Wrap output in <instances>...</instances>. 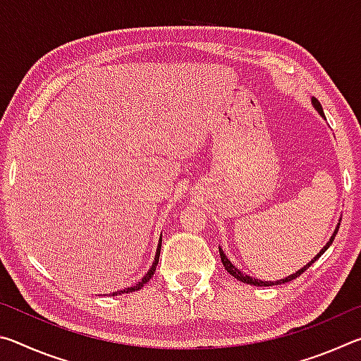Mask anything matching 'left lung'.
I'll use <instances>...</instances> for the list:
<instances>
[{"label": "left lung", "mask_w": 361, "mask_h": 361, "mask_svg": "<svg viewBox=\"0 0 361 361\" xmlns=\"http://www.w3.org/2000/svg\"><path fill=\"white\" fill-rule=\"evenodd\" d=\"M312 105H314V108L317 109V111L320 113L322 118L325 119V114H323V108H322V105H320V102L317 100V99H314V97H312ZM339 226H341V223H338V226H336V229H334V232H333L331 239H329V240H328V243H326V245L320 250L319 255L314 256V259H312V261L307 262V264H305L304 267L299 269V271H298L296 274H291V276L285 277V279H282V280H277V282H262V280L253 279V277L247 276V274H243V272H242V271H239V269H237L234 264H232V262H231L228 258H226V255H224V252H223V250H221V247H219V256H221V262H223V266H224L226 271H228L232 277H235L237 280H240V282H243V283H250V285H255V286H272V285H279V283L291 282V280H295L296 277L301 276V274H302L304 271H307V269L310 267V264H314V262H315L317 259H319L323 253L326 252V250L329 248V245H331V243H333V240H334L336 234H338V229H339Z\"/></svg>", "instance_id": "left-lung-1"}]
</instances>
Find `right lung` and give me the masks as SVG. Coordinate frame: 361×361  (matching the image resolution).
I'll list each match as a JSON object with an SVG mask.
<instances>
[{"label": "right lung", "instance_id": "obj_1", "mask_svg": "<svg viewBox=\"0 0 361 361\" xmlns=\"http://www.w3.org/2000/svg\"><path fill=\"white\" fill-rule=\"evenodd\" d=\"M161 243H162V237H161V240H159V245H157V250H156V256H154V261H152V266L149 267V271L146 272V276L140 280V282L137 283V285H133V286H130V288H124V290H121V291H114L113 293V296H118V295H124V293H132V291H138V290H142L143 286H145V283L146 282H149V279L154 276V272H156V266H157V262H159V255H161Z\"/></svg>", "mask_w": 361, "mask_h": 361}]
</instances>
